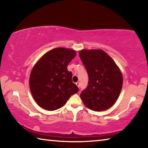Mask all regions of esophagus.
Returning a JSON list of instances; mask_svg holds the SVG:
<instances>
[{"instance_id":"obj_1","label":"esophagus","mask_w":148,"mask_h":148,"mask_svg":"<svg viewBox=\"0 0 148 148\" xmlns=\"http://www.w3.org/2000/svg\"><path fill=\"white\" fill-rule=\"evenodd\" d=\"M76 86L78 87H79V85H80V84H79V82H77L76 83Z\"/></svg>"}]
</instances>
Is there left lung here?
<instances>
[{
    "label": "left lung",
    "mask_w": 148,
    "mask_h": 148,
    "mask_svg": "<svg viewBox=\"0 0 148 148\" xmlns=\"http://www.w3.org/2000/svg\"><path fill=\"white\" fill-rule=\"evenodd\" d=\"M79 57L88 74V86L80 94L84 104L101 112L113 106L123 86L121 71L114 60L102 49H82Z\"/></svg>",
    "instance_id": "left-lung-1"
}]
</instances>
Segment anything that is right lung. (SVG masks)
<instances>
[{
  "mask_svg": "<svg viewBox=\"0 0 148 148\" xmlns=\"http://www.w3.org/2000/svg\"><path fill=\"white\" fill-rule=\"evenodd\" d=\"M76 56L73 49L57 47L45 53L34 66L30 75V90L42 108L49 111L59 109L78 91L72 81V72L67 70Z\"/></svg>",
  "mask_w": 148,
  "mask_h": 148,
  "instance_id": "add662e5",
  "label": "right lung"
}]
</instances>
